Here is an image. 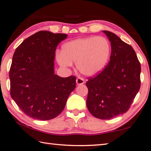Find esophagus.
<instances>
[{"instance_id":"34e87169","label":"esophagus","mask_w":151,"mask_h":151,"mask_svg":"<svg viewBox=\"0 0 151 151\" xmlns=\"http://www.w3.org/2000/svg\"><path fill=\"white\" fill-rule=\"evenodd\" d=\"M76 83L77 85H83V84L85 83V81H84L83 78H76Z\"/></svg>"}]
</instances>
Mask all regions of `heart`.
<instances>
[{
	"instance_id": "b5f03b06",
	"label": "heart",
	"mask_w": 151,
	"mask_h": 151,
	"mask_svg": "<svg viewBox=\"0 0 151 151\" xmlns=\"http://www.w3.org/2000/svg\"><path fill=\"white\" fill-rule=\"evenodd\" d=\"M111 53V45L105 37L91 36L64 43L56 58L64 68L70 67L73 62H76V68L81 74L94 76L104 69Z\"/></svg>"
}]
</instances>
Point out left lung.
<instances>
[{"instance_id":"1","label":"left lung","mask_w":151,"mask_h":151,"mask_svg":"<svg viewBox=\"0 0 151 151\" xmlns=\"http://www.w3.org/2000/svg\"><path fill=\"white\" fill-rule=\"evenodd\" d=\"M103 32L111 42V55L104 69L86 82V106L96 118L111 119L129 110L140 89L141 68L131 45L114 33Z\"/></svg>"}]
</instances>
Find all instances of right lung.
Returning <instances> with one entry per match:
<instances>
[{"label": "right lung", "mask_w": 151, "mask_h": 151, "mask_svg": "<svg viewBox=\"0 0 151 151\" xmlns=\"http://www.w3.org/2000/svg\"><path fill=\"white\" fill-rule=\"evenodd\" d=\"M67 35L39 31L17 48L9 72L11 95L25 114L47 121L63 111L76 77L55 74V50Z\"/></svg>", "instance_id": "right-lung-1"}]
</instances>
